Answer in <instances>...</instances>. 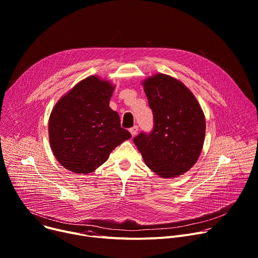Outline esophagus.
<instances>
[{"label":"esophagus","mask_w":258,"mask_h":258,"mask_svg":"<svg viewBox=\"0 0 258 258\" xmlns=\"http://www.w3.org/2000/svg\"><path fill=\"white\" fill-rule=\"evenodd\" d=\"M138 131H139V127H138L137 125H135V126H133L132 128H130V132H131V134H132L133 137H135V136L137 135Z\"/></svg>","instance_id":"34e87169"}]
</instances>
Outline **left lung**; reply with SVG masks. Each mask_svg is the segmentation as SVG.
Returning a JSON list of instances; mask_svg holds the SVG:
<instances>
[{
  "label": "left lung",
  "mask_w": 258,
  "mask_h": 258,
  "mask_svg": "<svg viewBox=\"0 0 258 258\" xmlns=\"http://www.w3.org/2000/svg\"><path fill=\"white\" fill-rule=\"evenodd\" d=\"M142 86L154 117L153 131L134 139L143 159L163 178L187 172L197 162L205 138L203 110L193 93L178 80L157 73Z\"/></svg>",
  "instance_id": "8db88e82"
}]
</instances>
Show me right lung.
Returning <instances> with one entry per match:
<instances>
[{"label": "right lung", "mask_w": 258, "mask_h": 258, "mask_svg": "<svg viewBox=\"0 0 258 258\" xmlns=\"http://www.w3.org/2000/svg\"><path fill=\"white\" fill-rule=\"evenodd\" d=\"M115 86L97 76L86 78L60 98L49 118L52 152L66 169L88 174L118 145L132 138L109 107Z\"/></svg>", "instance_id": "add662e5"}]
</instances>
